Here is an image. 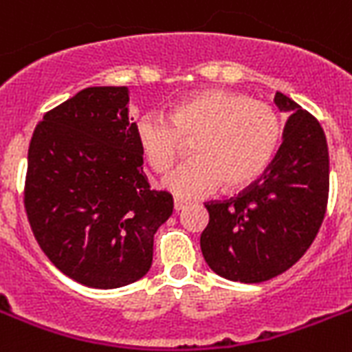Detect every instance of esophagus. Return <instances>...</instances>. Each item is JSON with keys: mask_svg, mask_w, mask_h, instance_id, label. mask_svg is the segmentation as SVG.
<instances>
[{"mask_svg": "<svg viewBox=\"0 0 352 352\" xmlns=\"http://www.w3.org/2000/svg\"><path fill=\"white\" fill-rule=\"evenodd\" d=\"M187 207V201L185 199H179V198H174V210L179 212V210H184Z\"/></svg>", "mask_w": 352, "mask_h": 352, "instance_id": "obj_1", "label": "esophagus"}]
</instances>
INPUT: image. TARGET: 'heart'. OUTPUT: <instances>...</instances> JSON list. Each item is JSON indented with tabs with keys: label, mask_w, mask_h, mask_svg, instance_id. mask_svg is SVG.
Returning a JSON list of instances; mask_svg holds the SVG:
<instances>
[{
	"label": "heart",
	"mask_w": 352,
	"mask_h": 352,
	"mask_svg": "<svg viewBox=\"0 0 352 352\" xmlns=\"http://www.w3.org/2000/svg\"><path fill=\"white\" fill-rule=\"evenodd\" d=\"M282 134L274 107L225 89L190 94L174 107L170 120L145 114L136 123L138 143L154 173H167L192 143L194 160L163 179V187L182 198L205 196L220 185L223 192L252 185L276 156Z\"/></svg>",
	"instance_id": "b5f03b06"
}]
</instances>
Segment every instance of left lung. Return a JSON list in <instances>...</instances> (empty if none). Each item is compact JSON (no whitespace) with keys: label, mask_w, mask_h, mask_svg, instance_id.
<instances>
[{"label":"left lung","mask_w":352,"mask_h":352,"mask_svg":"<svg viewBox=\"0 0 352 352\" xmlns=\"http://www.w3.org/2000/svg\"><path fill=\"white\" fill-rule=\"evenodd\" d=\"M291 112L283 142L267 170L238 196L207 201L199 238L207 265L220 276L260 283L296 263L318 234L329 199V151L316 118L282 92Z\"/></svg>","instance_id":"obj_1"}]
</instances>
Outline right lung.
Wrapping results in <instances>:
<instances>
[{"label": "right lung", "instance_id": "add662e5", "mask_svg": "<svg viewBox=\"0 0 352 352\" xmlns=\"http://www.w3.org/2000/svg\"><path fill=\"white\" fill-rule=\"evenodd\" d=\"M127 87H89L45 112L29 145L23 204L34 238L74 282L116 289L147 274L173 196L143 173Z\"/></svg>", "mask_w": 352, "mask_h": 352}]
</instances>
